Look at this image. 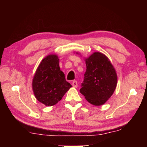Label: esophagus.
Segmentation results:
<instances>
[{"label": "esophagus", "instance_id": "esophagus-1", "mask_svg": "<svg viewBox=\"0 0 147 147\" xmlns=\"http://www.w3.org/2000/svg\"><path fill=\"white\" fill-rule=\"evenodd\" d=\"M72 86H73L74 88H77L78 87V82H77V81H76V80H74V81L72 82Z\"/></svg>", "mask_w": 147, "mask_h": 147}]
</instances>
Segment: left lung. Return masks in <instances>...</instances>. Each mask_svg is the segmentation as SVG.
I'll use <instances>...</instances> for the list:
<instances>
[{"instance_id": "8db88e82", "label": "left lung", "mask_w": 147, "mask_h": 147, "mask_svg": "<svg viewBox=\"0 0 147 147\" xmlns=\"http://www.w3.org/2000/svg\"><path fill=\"white\" fill-rule=\"evenodd\" d=\"M86 71L80 93L90 104H104L113 94L117 84L115 69L105 55L95 52L86 59Z\"/></svg>"}]
</instances>
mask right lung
I'll return each instance as SVG.
<instances>
[{
  "label": "right lung",
  "instance_id": "obj_1",
  "mask_svg": "<svg viewBox=\"0 0 147 147\" xmlns=\"http://www.w3.org/2000/svg\"><path fill=\"white\" fill-rule=\"evenodd\" d=\"M71 87L60 70L57 56L49 55L44 58L33 80V90L38 101L45 106L55 105Z\"/></svg>",
  "mask_w": 147,
  "mask_h": 147
}]
</instances>
